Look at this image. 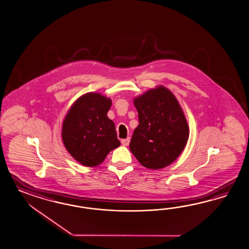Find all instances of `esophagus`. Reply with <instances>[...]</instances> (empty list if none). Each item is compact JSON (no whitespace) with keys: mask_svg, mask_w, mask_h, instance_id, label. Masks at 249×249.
Wrapping results in <instances>:
<instances>
[{"mask_svg":"<svg viewBox=\"0 0 249 249\" xmlns=\"http://www.w3.org/2000/svg\"><path fill=\"white\" fill-rule=\"evenodd\" d=\"M129 141H130V139H129V138L124 139V140H122V144L123 145V146H128V144H129Z\"/></svg>","mask_w":249,"mask_h":249,"instance_id":"34e87169","label":"esophagus"}]
</instances>
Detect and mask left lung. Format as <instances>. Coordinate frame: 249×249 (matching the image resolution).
<instances>
[{
	"label": "left lung",
	"instance_id": "obj_1",
	"mask_svg": "<svg viewBox=\"0 0 249 249\" xmlns=\"http://www.w3.org/2000/svg\"><path fill=\"white\" fill-rule=\"evenodd\" d=\"M139 126L129 143L143 166L162 169L174 163L187 144L188 123L174 93L163 85L134 98Z\"/></svg>",
	"mask_w": 249,
	"mask_h": 249
}]
</instances>
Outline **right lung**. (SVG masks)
<instances>
[{
  "mask_svg": "<svg viewBox=\"0 0 249 249\" xmlns=\"http://www.w3.org/2000/svg\"><path fill=\"white\" fill-rule=\"evenodd\" d=\"M111 100L99 92L80 96L68 109L62 125V140L78 163L93 167L121 146L115 124L107 116Z\"/></svg>",
  "mask_w": 249,
  "mask_h": 249,
  "instance_id": "obj_1",
  "label": "right lung"
}]
</instances>
